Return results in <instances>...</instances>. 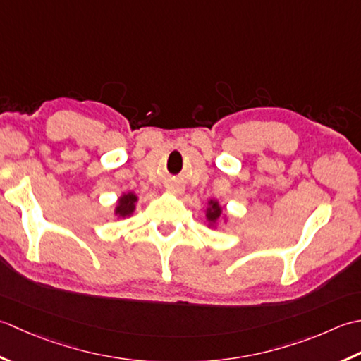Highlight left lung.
I'll list each match as a JSON object with an SVG mask.
<instances>
[{"instance_id": "8db88e82", "label": "left lung", "mask_w": 361, "mask_h": 361, "mask_svg": "<svg viewBox=\"0 0 361 361\" xmlns=\"http://www.w3.org/2000/svg\"><path fill=\"white\" fill-rule=\"evenodd\" d=\"M219 219H223V223L227 224L229 216H227V213L224 212V207L219 204V201L210 200L207 202V207H205V221H207L209 229H218Z\"/></svg>"}]
</instances>
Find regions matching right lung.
I'll return each mask as SVG.
<instances>
[{
	"instance_id": "add662e5",
	"label": "right lung",
	"mask_w": 361,
	"mask_h": 361,
	"mask_svg": "<svg viewBox=\"0 0 361 361\" xmlns=\"http://www.w3.org/2000/svg\"><path fill=\"white\" fill-rule=\"evenodd\" d=\"M137 201H138V196L134 193V191H128V193H123L118 201H116V207L114 210V215L118 218H129L132 213L135 212L137 207Z\"/></svg>"
}]
</instances>
